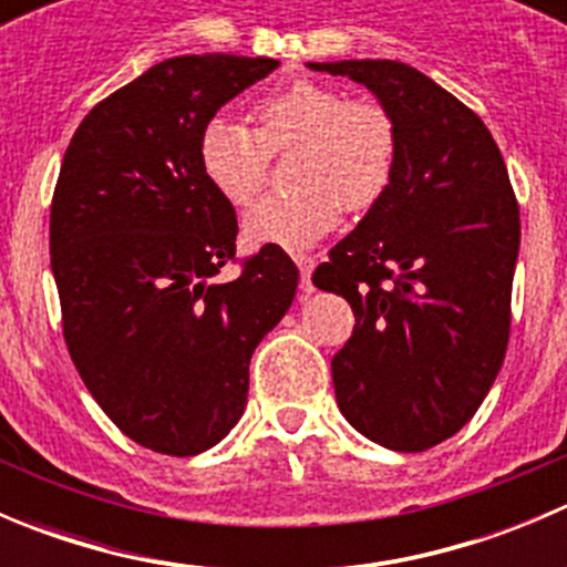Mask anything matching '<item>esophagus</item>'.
Segmentation results:
<instances>
[{
    "instance_id": "1",
    "label": "esophagus",
    "mask_w": 567,
    "mask_h": 567,
    "mask_svg": "<svg viewBox=\"0 0 567 567\" xmlns=\"http://www.w3.org/2000/svg\"><path fill=\"white\" fill-rule=\"evenodd\" d=\"M296 266L301 271V293H312L316 285H312V271H316V257L312 255H293Z\"/></svg>"
}]
</instances>
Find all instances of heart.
Returning <instances> with one entry per match:
<instances>
[{"mask_svg": "<svg viewBox=\"0 0 567 567\" xmlns=\"http://www.w3.org/2000/svg\"><path fill=\"white\" fill-rule=\"evenodd\" d=\"M257 128L216 114L199 131L197 156L205 181L233 205L260 192L268 151L299 145V188L260 199L244 219L251 244L307 249L329 236L342 208H370L390 186L398 164V128L379 101H348L316 79H296L251 106Z\"/></svg>", "mask_w": 567, "mask_h": 567, "instance_id": "1", "label": "heart"}]
</instances>
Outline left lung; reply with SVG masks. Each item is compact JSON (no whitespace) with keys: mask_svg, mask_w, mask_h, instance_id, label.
I'll list each match as a JSON object with an SVG mask.
<instances>
[{"mask_svg":"<svg viewBox=\"0 0 567 567\" xmlns=\"http://www.w3.org/2000/svg\"><path fill=\"white\" fill-rule=\"evenodd\" d=\"M307 68L368 87L398 128L390 186L312 282L357 318L331 359L342 416L381 447L422 453L472 420L505 359L522 238L505 158L483 120L416 68Z\"/></svg>","mask_w":567,"mask_h":567,"instance_id":"left-lung-1","label":"left lung"}]
</instances>
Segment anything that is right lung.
Returning a JSON list of instances; mask_svg holds the SVG:
<instances>
[{"mask_svg":"<svg viewBox=\"0 0 567 567\" xmlns=\"http://www.w3.org/2000/svg\"><path fill=\"white\" fill-rule=\"evenodd\" d=\"M274 68L169 56L101 101L62 158L51 271L68 351L109 420L153 453H205L236 427L251 353L293 305L299 268L274 244L216 279L238 221L197 156L203 125Z\"/></svg>","mask_w":567,"mask_h":567,"instance_id":"add662e5","label":"right lung"}]
</instances>
